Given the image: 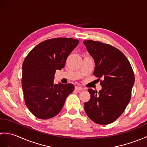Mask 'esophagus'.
I'll return each mask as SVG.
<instances>
[{
    "mask_svg": "<svg viewBox=\"0 0 147 147\" xmlns=\"http://www.w3.org/2000/svg\"><path fill=\"white\" fill-rule=\"evenodd\" d=\"M75 90H78V91H82V90H83V88H82V87H80V86H75Z\"/></svg>",
    "mask_w": 147,
    "mask_h": 147,
    "instance_id": "1",
    "label": "esophagus"
}]
</instances>
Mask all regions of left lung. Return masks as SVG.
Here are the masks:
<instances>
[{"label":"left lung","instance_id":"left-lung-1","mask_svg":"<svg viewBox=\"0 0 147 147\" xmlns=\"http://www.w3.org/2000/svg\"><path fill=\"white\" fill-rule=\"evenodd\" d=\"M90 55L94 59L93 74L102 78L97 92L90 88L89 101L84 108L88 117L99 124L113 123L123 114L130 101L135 76L123 53L114 47L93 40H85Z\"/></svg>","mask_w":147,"mask_h":147}]
</instances>
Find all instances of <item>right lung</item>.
Wrapping results in <instances>:
<instances>
[{"instance_id":"add662e5","label":"right lung","mask_w":147,"mask_h":147,"mask_svg":"<svg viewBox=\"0 0 147 147\" xmlns=\"http://www.w3.org/2000/svg\"><path fill=\"white\" fill-rule=\"evenodd\" d=\"M79 40L69 38L47 40L35 46L22 66L24 102L35 117L47 119L57 115L67 96L74 91L71 83L54 84L56 70L64 67L67 57Z\"/></svg>"}]
</instances>
